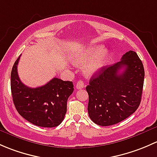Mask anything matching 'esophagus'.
<instances>
[{"mask_svg":"<svg viewBox=\"0 0 157 157\" xmlns=\"http://www.w3.org/2000/svg\"><path fill=\"white\" fill-rule=\"evenodd\" d=\"M84 87H85V85H84V83L82 81H78V82H77L76 85H75L76 89H82V88H83Z\"/></svg>","mask_w":157,"mask_h":157,"instance_id":"1","label":"esophagus"}]
</instances>
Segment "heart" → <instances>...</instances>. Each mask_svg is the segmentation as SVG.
Here are the masks:
<instances>
[{
	"label": "heart",
	"instance_id": "1",
	"mask_svg": "<svg viewBox=\"0 0 157 157\" xmlns=\"http://www.w3.org/2000/svg\"><path fill=\"white\" fill-rule=\"evenodd\" d=\"M109 56V52L105 50L103 51L102 45H94L74 54L72 61L75 65L82 66L90 61L84 67L83 72L87 77H91L106 65Z\"/></svg>",
	"mask_w": 157,
	"mask_h": 157
}]
</instances>
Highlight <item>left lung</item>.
Wrapping results in <instances>:
<instances>
[{
    "label": "left lung",
    "instance_id": "left-lung-1",
    "mask_svg": "<svg viewBox=\"0 0 157 157\" xmlns=\"http://www.w3.org/2000/svg\"><path fill=\"white\" fill-rule=\"evenodd\" d=\"M144 79L143 63L135 51H129L121 61L103 67L86 87L90 119L97 125L108 126L133 114L141 101Z\"/></svg>",
    "mask_w": 157,
    "mask_h": 157
}]
</instances>
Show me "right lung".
Instances as JSON below:
<instances>
[{"label":"right lung","instance_id":"obj_1","mask_svg":"<svg viewBox=\"0 0 157 157\" xmlns=\"http://www.w3.org/2000/svg\"><path fill=\"white\" fill-rule=\"evenodd\" d=\"M19 58L20 56L14 63L10 78L13 101L17 112L37 126H58L67 113V100L74 90L73 84L54 78L43 86L27 87L21 82L17 72Z\"/></svg>","mask_w":157,"mask_h":157}]
</instances>
